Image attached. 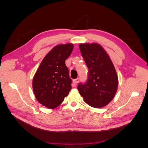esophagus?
<instances>
[{
	"instance_id": "obj_1",
	"label": "esophagus",
	"mask_w": 148,
	"mask_h": 148,
	"mask_svg": "<svg viewBox=\"0 0 148 148\" xmlns=\"http://www.w3.org/2000/svg\"><path fill=\"white\" fill-rule=\"evenodd\" d=\"M79 78H78L77 79H74L73 80V83L74 86H76V85H77L78 84V83L79 82Z\"/></svg>"
}]
</instances>
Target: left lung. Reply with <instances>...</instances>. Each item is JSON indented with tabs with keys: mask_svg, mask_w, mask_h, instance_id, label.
I'll use <instances>...</instances> for the list:
<instances>
[{
	"mask_svg": "<svg viewBox=\"0 0 148 148\" xmlns=\"http://www.w3.org/2000/svg\"><path fill=\"white\" fill-rule=\"evenodd\" d=\"M79 49L88 68V78L78 89L87 104L95 108L112 100L118 87V77L110 57L99 44H81Z\"/></svg>",
	"mask_w": 148,
	"mask_h": 148,
	"instance_id": "1",
	"label": "left lung"
}]
</instances>
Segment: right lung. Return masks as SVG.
Returning <instances> with one entry per match:
<instances>
[{"label":"right lung","mask_w":148,"mask_h":148,"mask_svg":"<svg viewBox=\"0 0 148 148\" xmlns=\"http://www.w3.org/2000/svg\"><path fill=\"white\" fill-rule=\"evenodd\" d=\"M72 44L53 47L41 62L33 81L38 101L49 109L61 104L71 89L72 80L65 62L72 52Z\"/></svg>","instance_id":"right-lung-1"}]
</instances>
